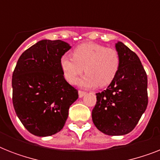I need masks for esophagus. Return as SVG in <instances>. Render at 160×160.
<instances>
[{"mask_svg":"<svg viewBox=\"0 0 160 160\" xmlns=\"http://www.w3.org/2000/svg\"><path fill=\"white\" fill-rule=\"evenodd\" d=\"M78 94H79V97L82 98L83 96H85L86 93H85V91H81V90H79V91H78Z\"/></svg>","mask_w":160,"mask_h":160,"instance_id":"1","label":"esophagus"}]
</instances>
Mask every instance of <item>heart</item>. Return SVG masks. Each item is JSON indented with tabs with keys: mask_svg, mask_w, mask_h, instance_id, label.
Returning a JSON list of instances; mask_svg holds the SVG:
<instances>
[{
	"mask_svg": "<svg viewBox=\"0 0 160 160\" xmlns=\"http://www.w3.org/2000/svg\"><path fill=\"white\" fill-rule=\"evenodd\" d=\"M119 63L120 57L115 49L92 42L77 46L73 57L63 55L60 60L64 77L70 84L85 70V75L77 81V85L84 88L109 85L118 72Z\"/></svg>",
	"mask_w": 160,
	"mask_h": 160,
	"instance_id": "1",
	"label": "heart"
}]
</instances>
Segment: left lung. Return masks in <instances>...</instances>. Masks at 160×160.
Masks as SVG:
<instances>
[{"label": "left lung", "instance_id": "left-lung-1", "mask_svg": "<svg viewBox=\"0 0 160 160\" xmlns=\"http://www.w3.org/2000/svg\"><path fill=\"white\" fill-rule=\"evenodd\" d=\"M120 63L107 89L96 94L92 120L107 135H124L138 124L148 105L147 75L139 58L121 41L115 43Z\"/></svg>", "mask_w": 160, "mask_h": 160}]
</instances>
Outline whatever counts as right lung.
Masks as SVG:
<instances>
[{"mask_svg":"<svg viewBox=\"0 0 160 160\" xmlns=\"http://www.w3.org/2000/svg\"><path fill=\"white\" fill-rule=\"evenodd\" d=\"M71 46L41 40L25 51L12 75L13 105L25 128L34 135L51 136L63 129L78 91L65 80L60 60Z\"/></svg>","mask_w":160,"mask_h":160,"instance_id":"add662e5","label":"right lung"}]
</instances>
